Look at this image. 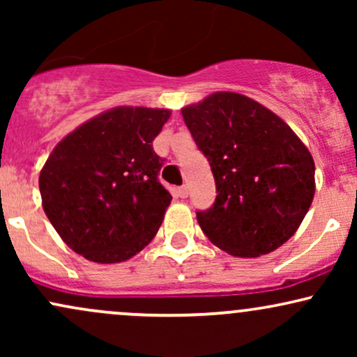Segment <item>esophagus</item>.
<instances>
[{"instance_id": "esophagus-1", "label": "esophagus", "mask_w": 357, "mask_h": 357, "mask_svg": "<svg viewBox=\"0 0 357 357\" xmlns=\"http://www.w3.org/2000/svg\"><path fill=\"white\" fill-rule=\"evenodd\" d=\"M176 195H178L179 198H188V188L186 186L176 188Z\"/></svg>"}]
</instances>
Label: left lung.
Segmentation results:
<instances>
[{"mask_svg":"<svg viewBox=\"0 0 357 357\" xmlns=\"http://www.w3.org/2000/svg\"><path fill=\"white\" fill-rule=\"evenodd\" d=\"M181 114L218 192L208 210L196 211L204 235L235 257L284 245L314 198L309 149L272 110L235 92L213 93Z\"/></svg>","mask_w":357,"mask_h":357,"instance_id":"obj_1","label":"left lung"}]
</instances>
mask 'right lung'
Masks as SVG:
<instances>
[{"label":"right lung","mask_w":357,"mask_h":357,"mask_svg":"<svg viewBox=\"0 0 357 357\" xmlns=\"http://www.w3.org/2000/svg\"><path fill=\"white\" fill-rule=\"evenodd\" d=\"M171 112L116 107L56 144L40 173V195L61 240L97 264L129 260L154 238L173 196L159 183L153 149Z\"/></svg>","instance_id":"right-lung-1"}]
</instances>
